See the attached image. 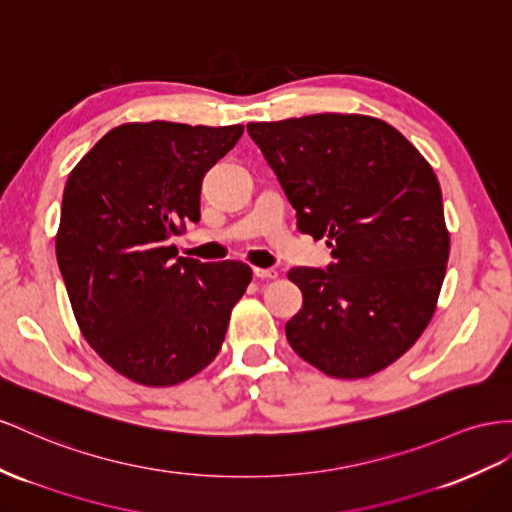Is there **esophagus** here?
<instances>
[{"label":"esophagus","instance_id":"1","mask_svg":"<svg viewBox=\"0 0 512 512\" xmlns=\"http://www.w3.org/2000/svg\"><path fill=\"white\" fill-rule=\"evenodd\" d=\"M254 278H256V280H275V278H278V271H275V269L254 267Z\"/></svg>","mask_w":512,"mask_h":512}]
</instances>
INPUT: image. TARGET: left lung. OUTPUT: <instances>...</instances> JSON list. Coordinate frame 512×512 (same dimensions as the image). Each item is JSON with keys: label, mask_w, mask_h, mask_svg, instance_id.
Returning a JSON list of instances; mask_svg holds the SVG:
<instances>
[{"label": "left lung", "mask_w": 512, "mask_h": 512, "mask_svg": "<svg viewBox=\"0 0 512 512\" xmlns=\"http://www.w3.org/2000/svg\"><path fill=\"white\" fill-rule=\"evenodd\" d=\"M247 133L278 176L297 226L334 247L327 269L288 280L303 308L290 347L329 377H368L403 355L431 321L450 237L431 165L388 122L314 114L250 122Z\"/></svg>", "instance_id": "1"}]
</instances>
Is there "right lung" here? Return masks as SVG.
<instances>
[{
    "label": "right lung",
    "mask_w": 512,
    "mask_h": 512,
    "mask_svg": "<svg viewBox=\"0 0 512 512\" xmlns=\"http://www.w3.org/2000/svg\"><path fill=\"white\" fill-rule=\"evenodd\" d=\"M243 135L133 122L103 135L64 187L55 254L81 334L127 379L163 388L209 366L252 269L176 256L202 178Z\"/></svg>",
    "instance_id": "1"
}]
</instances>
